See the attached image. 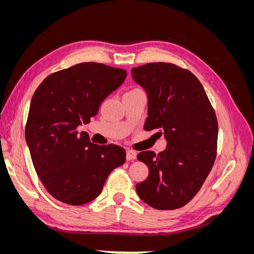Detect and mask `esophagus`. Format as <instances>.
I'll use <instances>...</instances> for the list:
<instances>
[{
  "label": "esophagus",
  "instance_id": "esophagus-1",
  "mask_svg": "<svg viewBox=\"0 0 254 254\" xmlns=\"http://www.w3.org/2000/svg\"><path fill=\"white\" fill-rule=\"evenodd\" d=\"M136 158V152L133 150H127L126 151V159L127 161H133Z\"/></svg>",
  "mask_w": 254,
  "mask_h": 254
}]
</instances>
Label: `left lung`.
Masks as SVG:
<instances>
[{"label": "left lung", "mask_w": 254, "mask_h": 254, "mask_svg": "<svg viewBox=\"0 0 254 254\" xmlns=\"http://www.w3.org/2000/svg\"><path fill=\"white\" fill-rule=\"evenodd\" d=\"M131 73L148 96L144 129H157L167 141L158 155L151 150L137 155L149 174L136 184V193L157 210L179 209L201 189L215 162L216 114L200 81L186 68L151 63L133 67Z\"/></svg>", "instance_id": "left-lung-1"}]
</instances>
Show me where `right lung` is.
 Instances as JSON below:
<instances>
[{
    "label": "right lung",
    "mask_w": 254,
    "mask_h": 254,
    "mask_svg": "<svg viewBox=\"0 0 254 254\" xmlns=\"http://www.w3.org/2000/svg\"><path fill=\"white\" fill-rule=\"evenodd\" d=\"M126 76L123 68L82 63L49 75L35 91L25 139L38 177L57 200L71 205L92 201L109 174L125 163L124 148L91 143L77 127L88 124Z\"/></svg>",
    "instance_id": "obj_1"
}]
</instances>
